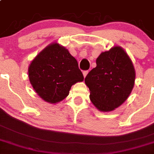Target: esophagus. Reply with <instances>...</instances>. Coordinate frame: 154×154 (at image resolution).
I'll use <instances>...</instances> for the list:
<instances>
[{"mask_svg": "<svg viewBox=\"0 0 154 154\" xmlns=\"http://www.w3.org/2000/svg\"><path fill=\"white\" fill-rule=\"evenodd\" d=\"M89 73V71L88 70H84V72H83V74H84V78H85L86 77V76L87 75V74H88Z\"/></svg>", "mask_w": 154, "mask_h": 154, "instance_id": "1", "label": "esophagus"}]
</instances>
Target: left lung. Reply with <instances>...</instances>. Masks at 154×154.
Instances as JSON below:
<instances>
[{"label": "left lung", "mask_w": 154, "mask_h": 154, "mask_svg": "<svg viewBox=\"0 0 154 154\" xmlns=\"http://www.w3.org/2000/svg\"><path fill=\"white\" fill-rule=\"evenodd\" d=\"M135 70L128 54L120 46L102 52L97 67L85 78L92 103L100 112H111L130 96L134 86Z\"/></svg>", "instance_id": "1"}]
</instances>
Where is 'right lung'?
<instances>
[{
	"label": "right lung",
	"mask_w": 154,
	"mask_h": 154,
	"mask_svg": "<svg viewBox=\"0 0 154 154\" xmlns=\"http://www.w3.org/2000/svg\"><path fill=\"white\" fill-rule=\"evenodd\" d=\"M28 74L35 93L51 104L64 100L72 85L84 79L77 60L57 42L47 45L34 57Z\"/></svg>",
	"instance_id": "obj_1"
}]
</instances>
